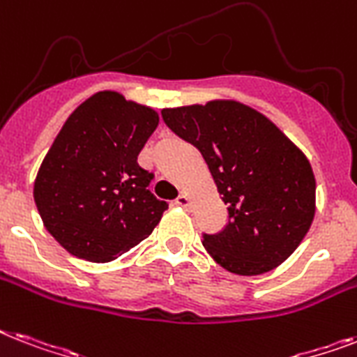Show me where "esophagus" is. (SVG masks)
<instances>
[{"instance_id":"obj_1","label":"esophagus","mask_w":357,"mask_h":357,"mask_svg":"<svg viewBox=\"0 0 357 357\" xmlns=\"http://www.w3.org/2000/svg\"><path fill=\"white\" fill-rule=\"evenodd\" d=\"M188 196L187 194H179L178 198H176V205H179V207H188Z\"/></svg>"}]
</instances>
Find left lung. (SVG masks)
<instances>
[{
    "instance_id": "1",
    "label": "left lung",
    "mask_w": 357,
    "mask_h": 357,
    "mask_svg": "<svg viewBox=\"0 0 357 357\" xmlns=\"http://www.w3.org/2000/svg\"><path fill=\"white\" fill-rule=\"evenodd\" d=\"M165 124L198 149L227 204V224L204 245L231 273L260 275L294 253L315 214L304 153L262 113L233 100L163 109Z\"/></svg>"
}]
</instances>
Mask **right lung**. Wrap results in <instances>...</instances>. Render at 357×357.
Listing matches in <instances>:
<instances>
[{
    "instance_id": "right-lung-1",
    "label": "right lung",
    "mask_w": 357,
    "mask_h": 357,
    "mask_svg": "<svg viewBox=\"0 0 357 357\" xmlns=\"http://www.w3.org/2000/svg\"><path fill=\"white\" fill-rule=\"evenodd\" d=\"M153 109L100 91L75 109L34 181L43 225L66 251L109 262L143 242L169 204L149 190L137 155L158 128Z\"/></svg>"
}]
</instances>
